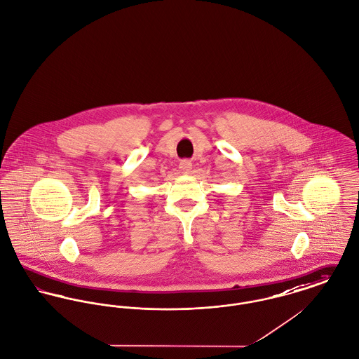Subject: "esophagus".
I'll list each match as a JSON object with an SVG mask.
<instances>
[{
	"instance_id": "34e87169",
	"label": "esophagus",
	"mask_w": 359,
	"mask_h": 359,
	"mask_svg": "<svg viewBox=\"0 0 359 359\" xmlns=\"http://www.w3.org/2000/svg\"><path fill=\"white\" fill-rule=\"evenodd\" d=\"M191 161H182V162L180 163V171H181L182 174H189V172H191Z\"/></svg>"
}]
</instances>
